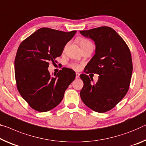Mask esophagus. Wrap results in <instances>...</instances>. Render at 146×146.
I'll return each mask as SVG.
<instances>
[{"label": "esophagus", "instance_id": "34e87169", "mask_svg": "<svg viewBox=\"0 0 146 146\" xmlns=\"http://www.w3.org/2000/svg\"><path fill=\"white\" fill-rule=\"evenodd\" d=\"M79 75H80L79 73H76V78H78V77H79Z\"/></svg>", "mask_w": 146, "mask_h": 146}]
</instances>
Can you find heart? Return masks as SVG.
Here are the masks:
<instances>
[{
  "label": "heart",
  "mask_w": 146,
  "mask_h": 146,
  "mask_svg": "<svg viewBox=\"0 0 146 146\" xmlns=\"http://www.w3.org/2000/svg\"><path fill=\"white\" fill-rule=\"evenodd\" d=\"M78 43H79L80 47H83V46L88 45V44H91L92 43L90 42L89 40H88L87 39L80 38L78 39ZM70 66L71 67V68L75 69H78L80 67V65L77 64H71Z\"/></svg>",
  "instance_id": "heart-1"
}]
</instances>
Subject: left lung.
<instances>
[{
	"instance_id": "left-lung-1",
	"label": "left lung",
	"mask_w": 146,
	"mask_h": 146,
	"mask_svg": "<svg viewBox=\"0 0 146 146\" xmlns=\"http://www.w3.org/2000/svg\"><path fill=\"white\" fill-rule=\"evenodd\" d=\"M96 44V52L85 67L86 73L98 74L96 83H92L86 74L80 77L84 82L80 96L88 107L103 113L114 107L128 92L133 62L128 46L114 29L101 27L80 31ZM91 78V77H90Z\"/></svg>"
}]
</instances>
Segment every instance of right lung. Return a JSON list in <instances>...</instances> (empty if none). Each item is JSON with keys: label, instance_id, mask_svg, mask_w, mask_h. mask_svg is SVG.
<instances>
[{"label": "right lung", "instance_id": "obj_1", "mask_svg": "<svg viewBox=\"0 0 146 146\" xmlns=\"http://www.w3.org/2000/svg\"><path fill=\"white\" fill-rule=\"evenodd\" d=\"M76 32L41 28L20 44L15 59L16 84L22 98L35 110L44 112L56 107L75 78L71 69L64 68L51 75L48 68Z\"/></svg>", "mask_w": 146, "mask_h": 146}]
</instances>
